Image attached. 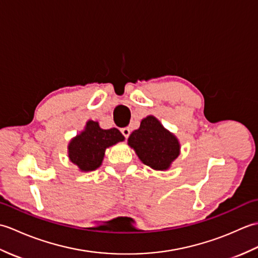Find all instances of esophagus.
Here are the masks:
<instances>
[{
    "label": "esophagus",
    "mask_w": 258,
    "mask_h": 258,
    "mask_svg": "<svg viewBox=\"0 0 258 258\" xmlns=\"http://www.w3.org/2000/svg\"><path fill=\"white\" fill-rule=\"evenodd\" d=\"M120 132H122V134H123L125 139H128V136L131 134V128L130 127H124V128L120 130Z\"/></svg>",
    "instance_id": "esophagus-1"
}]
</instances>
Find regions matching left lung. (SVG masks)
<instances>
[{
  "instance_id": "left-lung-1",
  "label": "left lung",
  "mask_w": 258,
  "mask_h": 258,
  "mask_svg": "<svg viewBox=\"0 0 258 258\" xmlns=\"http://www.w3.org/2000/svg\"><path fill=\"white\" fill-rule=\"evenodd\" d=\"M140 160L154 169H167L179 154V143L154 116L142 119L140 128L128 138Z\"/></svg>"
}]
</instances>
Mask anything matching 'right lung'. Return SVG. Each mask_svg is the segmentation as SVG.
<instances>
[{"instance_id": "obj_1", "label": "right lung", "mask_w": 258, "mask_h": 258, "mask_svg": "<svg viewBox=\"0 0 258 258\" xmlns=\"http://www.w3.org/2000/svg\"><path fill=\"white\" fill-rule=\"evenodd\" d=\"M122 141L124 136L117 128L102 130L97 122L89 120L85 131L71 141L69 157L81 171H94L102 164L107 147Z\"/></svg>"}]
</instances>
